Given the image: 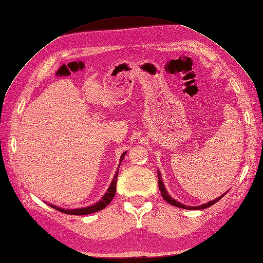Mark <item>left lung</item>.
<instances>
[{
  "label": "left lung",
  "instance_id": "1",
  "mask_svg": "<svg viewBox=\"0 0 263 263\" xmlns=\"http://www.w3.org/2000/svg\"><path fill=\"white\" fill-rule=\"evenodd\" d=\"M158 184H159V189H160V191H161V195H162V198L167 202V203H170L171 205H174V206H176V208H180V209H185V210H204V209H208V208H210V206H212L213 204H215L216 202H218L224 195H222V196H220L219 198H217V199H215V200H213V201H211V202H209V203H205V204H202V205H200V206H187V205H184V204H181V203H179L178 201H176V200H174L172 197H171L168 193H167V191H166V189H165V187H164V184H163V181H162V178H161V174H160V172H159V170H158Z\"/></svg>",
  "mask_w": 263,
  "mask_h": 263
}]
</instances>
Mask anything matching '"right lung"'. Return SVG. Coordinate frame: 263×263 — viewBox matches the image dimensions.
I'll list each match as a JSON object with an SVG mask.
<instances>
[{
    "mask_svg": "<svg viewBox=\"0 0 263 263\" xmlns=\"http://www.w3.org/2000/svg\"><path fill=\"white\" fill-rule=\"evenodd\" d=\"M125 154H127V152H124L121 157H120V163L119 165L121 164V161L123 160ZM119 168V166H118ZM117 168L116 171V174L115 176H114V179L111 180V184L109 186V188L107 189L106 193L103 196V198H102L98 203L91 205V206H88V208H83V209H76V210H64V209H60L58 206H55V205H52V204H49V206H51L52 209L59 211L61 213H64V214H68V215H87V214H92V213H96V212H99L101 210L105 209L107 205L110 203V201L114 199V197H115V193H116V185H117V177H118V173H119V170Z\"/></svg>",
    "mask_w": 263,
    "mask_h": 263,
    "instance_id": "obj_1",
    "label": "right lung"
}]
</instances>
